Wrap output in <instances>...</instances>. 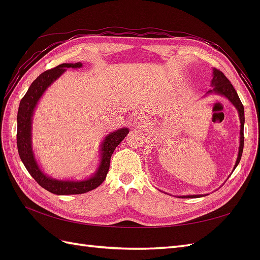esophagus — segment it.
<instances>
[{"label":"esophagus","instance_id":"34e87169","mask_svg":"<svg viewBox=\"0 0 260 260\" xmlns=\"http://www.w3.org/2000/svg\"><path fill=\"white\" fill-rule=\"evenodd\" d=\"M135 123L137 125H141L142 127H147L148 123H150V120L144 115H139L137 117L135 118Z\"/></svg>","mask_w":260,"mask_h":260}]
</instances>
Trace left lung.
Instances as JSON below:
<instances>
[{
    "label": "left lung",
    "mask_w": 260,
    "mask_h": 260,
    "mask_svg": "<svg viewBox=\"0 0 260 260\" xmlns=\"http://www.w3.org/2000/svg\"><path fill=\"white\" fill-rule=\"evenodd\" d=\"M211 86L213 87L212 89H210L207 93H217V95H221L225 97L228 101L231 102V104L238 110L239 114V119H240V145H239V152H238V157H237V161L235 164L234 170L237 168V165L239 164L240 158L242 155V151H244V125H245V109H244V105L241 104L240 98L238 96V93L235 90L234 86L231 85V82L229 79L223 75V73L218 70V69H213V78L211 80ZM198 197H202L196 194V196H183L181 198H198Z\"/></svg>",
    "instance_id": "1"
}]
</instances>
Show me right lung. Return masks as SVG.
Returning <instances> with one entry per match:
<instances>
[{"mask_svg": "<svg viewBox=\"0 0 260 260\" xmlns=\"http://www.w3.org/2000/svg\"><path fill=\"white\" fill-rule=\"evenodd\" d=\"M81 62L77 63H61L56 68L47 70L42 73L38 78L32 82L27 89L24 97L21 99L18 110V133H16V145L21 161L23 162L27 172L35 179L39 185L43 189L58 196L67 194H81V193L89 192L101 185L109 170L110 157L114 153L115 148L128 134V128H119L113 133L108 134L104 139L101 145V164L91 178L81 181H64L56 180L43 173L36 161L35 153L32 150L31 140V128H32V116L39 99L41 98L43 92L50 86L53 81H56L61 76L67 68H80Z\"/></svg>", "mask_w": 260, "mask_h": 260, "instance_id": "1", "label": "right lung"}]
</instances>
